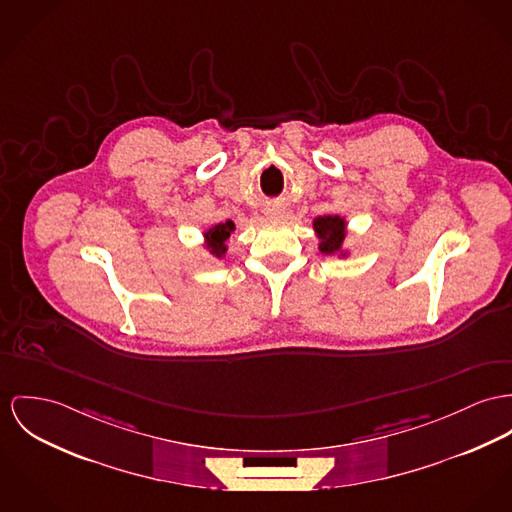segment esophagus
Here are the masks:
<instances>
[{"instance_id": "1", "label": "esophagus", "mask_w": 512, "mask_h": 512, "mask_svg": "<svg viewBox=\"0 0 512 512\" xmlns=\"http://www.w3.org/2000/svg\"><path fill=\"white\" fill-rule=\"evenodd\" d=\"M267 216H271V218H282V210L280 208H267Z\"/></svg>"}]
</instances>
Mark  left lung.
I'll use <instances>...</instances> for the list:
<instances>
[{
    "label": "left lung",
    "mask_w": 512,
    "mask_h": 512,
    "mask_svg": "<svg viewBox=\"0 0 512 512\" xmlns=\"http://www.w3.org/2000/svg\"><path fill=\"white\" fill-rule=\"evenodd\" d=\"M314 232L319 243L317 249L323 255H337V257H349L351 251L345 247L347 237V220L339 214H327L317 216L314 220Z\"/></svg>",
    "instance_id": "obj_1"
}]
</instances>
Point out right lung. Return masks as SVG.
<instances>
[{
	"mask_svg": "<svg viewBox=\"0 0 512 512\" xmlns=\"http://www.w3.org/2000/svg\"><path fill=\"white\" fill-rule=\"evenodd\" d=\"M236 232V224L226 220L222 224H214L202 232V245L214 259H224L228 253V239Z\"/></svg>",
	"mask_w": 512,
	"mask_h": 512,
	"instance_id": "right-lung-1",
	"label": "right lung"
}]
</instances>
